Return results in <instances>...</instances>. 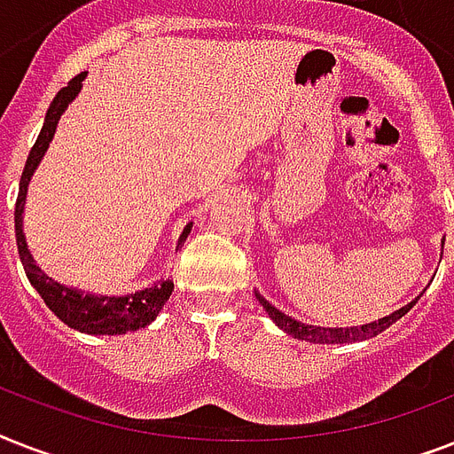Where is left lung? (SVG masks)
<instances>
[{"label":"left lung","mask_w":454,"mask_h":454,"mask_svg":"<svg viewBox=\"0 0 454 454\" xmlns=\"http://www.w3.org/2000/svg\"><path fill=\"white\" fill-rule=\"evenodd\" d=\"M256 299H259V303L266 309L270 320H273L280 330H285L294 339H306V341H316V344H346V341H360V339L377 337L380 332L391 327L395 320H401V317L417 303L415 299V301H410L408 306L394 310L391 316L380 317V320H374V323L360 325V327H313V325H303L299 323V320H294V317L285 316L283 310H278L276 306H270V303L259 294V292H256Z\"/></svg>","instance_id":"obj_1"}]
</instances>
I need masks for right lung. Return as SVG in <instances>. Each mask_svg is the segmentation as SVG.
<instances>
[{
	"label": "right lung",
	"instance_id": "right-lung-1",
	"mask_svg": "<svg viewBox=\"0 0 454 454\" xmlns=\"http://www.w3.org/2000/svg\"><path fill=\"white\" fill-rule=\"evenodd\" d=\"M87 77V73H80L77 77L67 82V87H63L51 101L49 110H46L44 127L39 131L37 141L32 145L27 162H25L23 176H20V188H18L16 200V242L18 254L23 262L25 276L30 280V285L39 292V297L44 299V303L56 313V316L74 330L87 332V334H127V332L141 330L145 325H151L157 317V313L162 310L164 301L171 297L174 283L171 280H160L153 287L138 290L134 294H124V297H103V294H89V292H80L74 287H66V285L56 283L46 276L44 270L39 269L35 259H32L27 242H25L23 233V209H25V195H27V184H30L32 174L37 169V164L42 162L46 148L51 144L53 134H56V124H59L60 115L66 113L67 103L73 101L74 96L80 94L82 80ZM191 233V223L184 228V233L178 238V245L188 238Z\"/></svg>",
	"mask_w": 454,
	"mask_h": 454
}]
</instances>
